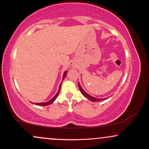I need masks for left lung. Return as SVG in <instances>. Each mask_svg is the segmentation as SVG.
<instances>
[{
  "label": "left lung",
  "mask_w": 149,
  "mask_h": 149,
  "mask_svg": "<svg viewBox=\"0 0 149 149\" xmlns=\"http://www.w3.org/2000/svg\"><path fill=\"white\" fill-rule=\"evenodd\" d=\"M78 88H79V90H80V92H81V93L84 95V97H86V98H88V100H90L91 102H100V101L106 100V98L105 99H99V98H96V97H94L91 96V95H90L89 94L87 93V92H85L83 88H82L81 85H80V83H78Z\"/></svg>",
  "instance_id": "1"
}]
</instances>
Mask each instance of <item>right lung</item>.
Returning <instances> with one entry per match:
<instances>
[{
    "label": "right lung",
    "instance_id": "add662e5",
    "mask_svg": "<svg viewBox=\"0 0 149 149\" xmlns=\"http://www.w3.org/2000/svg\"><path fill=\"white\" fill-rule=\"evenodd\" d=\"M66 73H67V71H65L64 73V75H63V78H62V80H64V78L66 77ZM61 83L60 85H59V90H58V92H57V94H56L55 95H54V97H52V99H51L50 100H49L48 102H42V103H33L34 104H36V105L37 106H48L49 105V104H51L52 103H53V102H54L56 100V98H57V97L58 96V95H59V91H60V89H61Z\"/></svg>",
    "mask_w": 149,
    "mask_h": 149
}]
</instances>
